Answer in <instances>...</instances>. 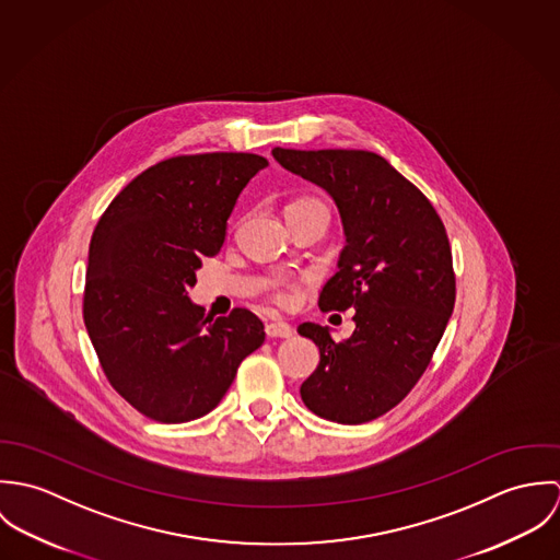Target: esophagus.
<instances>
[{
  "instance_id": "1",
  "label": "esophagus",
  "mask_w": 560,
  "mask_h": 560,
  "mask_svg": "<svg viewBox=\"0 0 560 560\" xmlns=\"http://www.w3.org/2000/svg\"><path fill=\"white\" fill-rule=\"evenodd\" d=\"M265 334L269 338H289V336H293V327L282 320H271L265 325Z\"/></svg>"
}]
</instances>
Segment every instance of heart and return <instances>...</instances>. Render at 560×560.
I'll return each mask as SVG.
<instances>
[{"instance_id":"1","label":"heart","mask_w":560,"mask_h":560,"mask_svg":"<svg viewBox=\"0 0 560 560\" xmlns=\"http://www.w3.org/2000/svg\"><path fill=\"white\" fill-rule=\"evenodd\" d=\"M308 202H320V200H315V198H298V200H293L289 207L308 205ZM269 300H271L276 306H289L291 300H293V293H291L287 287H273L271 293H269Z\"/></svg>"}]
</instances>
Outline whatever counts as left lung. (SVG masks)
<instances>
[{
    "label": "left lung",
    "mask_w": 560,
    "mask_h": 560,
    "mask_svg": "<svg viewBox=\"0 0 560 560\" xmlns=\"http://www.w3.org/2000/svg\"><path fill=\"white\" fill-rule=\"evenodd\" d=\"M273 158L334 198L347 245L319 308H355V329L342 342L319 323L298 327L320 353L300 395L325 420H375L418 384L453 315L446 229L427 196L375 153L273 149Z\"/></svg>",
    "instance_id": "8db88e82"
}]
</instances>
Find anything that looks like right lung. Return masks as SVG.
Masks as SVG:
<instances>
[{
    "instance_id": "obj_1",
    "label": "right lung",
    "mask_w": 560,
    "mask_h": 560,
    "mask_svg": "<svg viewBox=\"0 0 560 560\" xmlns=\"http://www.w3.org/2000/svg\"><path fill=\"white\" fill-rule=\"evenodd\" d=\"M265 165L252 153L160 161L109 202L92 233L83 323L112 388L151 420L209 413L265 340L247 308L213 319L187 298L202 256L222 249L241 189Z\"/></svg>"
}]
</instances>
